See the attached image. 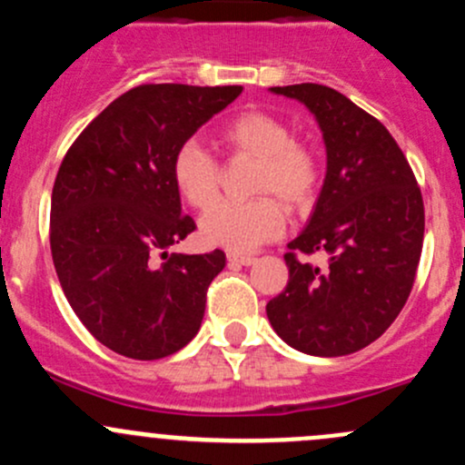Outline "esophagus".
I'll return each mask as SVG.
<instances>
[{
	"mask_svg": "<svg viewBox=\"0 0 465 465\" xmlns=\"http://www.w3.org/2000/svg\"><path fill=\"white\" fill-rule=\"evenodd\" d=\"M229 265H254L256 259L254 256H247V254H227Z\"/></svg>",
	"mask_w": 465,
	"mask_h": 465,
	"instance_id": "1",
	"label": "esophagus"
}]
</instances>
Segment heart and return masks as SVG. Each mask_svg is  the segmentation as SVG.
<instances>
[{
	"instance_id": "1",
	"label": "heart",
	"mask_w": 465,
	"mask_h": 465,
	"mask_svg": "<svg viewBox=\"0 0 465 465\" xmlns=\"http://www.w3.org/2000/svg\"><path fill=\"white\" fill-rule=\"evenodd\" d=\"M215 145L227 157H252L250 193L245 203L223 200L200 218V236L206 245L229 252H252L279 236L288 209H306L320 193L323 162L320 150L292 137V128L270 112L250 110L223 121L215 130ZM218 159L189 139L171 157V180L177 193L195 209H204L218 198Z\"/></svg>"
}]
</instances>
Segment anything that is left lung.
Here are the masks:
<instances>
[{"label":"left lung","instance_id":"left-lung-1","mask_svg":"<svg viewBox=\"0 0 465 465\" xmlns=\"http://www.w3.org/2000/svg\"><path fill=\"white\" fill-rule=\"evenodd\" d=\"M272 92L317 116L328 171L311 223L288 242L290 279L267 303V320L303 353H355L391 326L414 288L423 195L396 139L344 94L317 83ZM299 253H323L329 265L320 271Z\"/></svg>","mask_w":465,"mask_h":465}]
</instances>
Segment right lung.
Returning a JSON list of instances; mask_svg holds the SVG:
<instances>
[{
  "instance_id": "right-lung-1",
  "label": "right lung",
  "mask_w": 465,
  "mask_h": 465,
  "mask_svg": "<svg viewBox=\"0 0 465 465\" xmlns=\"http://www.w3.org/2000/svg\"><path fill=\"white\" fill-rule=\"evenodd\" d=\"M241 85H139L69 145L51 193V256L83 326L114 353L159 360L200 331L224 252L168 254L195 232L171 157Z\"/></svg>"
}]
</instances>
